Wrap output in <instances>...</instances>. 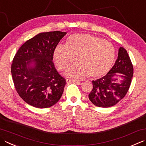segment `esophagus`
<instances>
[{"mask_svg":"<svg viewBox=\"0 0 146 146\" xmlns=\"http://www.w3.org/2000/svg\"><path fill=\"white\" fill-rule=\"evenodd\" d=\"M66 82L67 83H70V82H76L77 84H80V82L79 80H73V79H66Z\"/></svg>","mask_w":146,"mask_h":146,"instance_id":"obj_1","label":"esophagus"}]
</instances>
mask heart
<instances>
[{"label":"heart","mask_w":146,"mask_h":146,"mask_svg":"<svg viewBox=\"0 0 146 146\" xmlns=\"http://www.w3.org/2000/svg\"><path fill=\"white\" fill-rule=\"evenodd\" d=\"M53 59L60 71H63L76 58L66 75L80 78L87 74L99 77L108 72L114 62L115 50L110 42L89 34H73L67 38L64 45L54 48ZM76 58H75L74 57Z\"/></svg>","instance_id":"heart-1"}]
</instances>
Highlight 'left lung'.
Returning a JSON list of instances; mask_svg holds the SVG:
<instances>
[{"label":"left lung","mask_w":146,"mask_h":146,"mask_svg":"<svg viewBox=\"0 0 146 146\" xmlns=\"http://www.w3.org/2000/svg\"><path fill=\"white\" fill-rule=\"evenodd\" d=\"M133 74V65L127 51L123 47H119L118 58L109 72L92 81V90L88 94L90 101L98 107L115 106L127 94Z\"/></svg>","instance_id":"8db88e82"}]
</instances>
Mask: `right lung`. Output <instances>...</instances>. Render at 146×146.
<instances>
[{
    "mask_svg": "<svg viewBox=\"0 0 146 146\" xmlns=\"http://www.w3.org/2000/svg\"><path fill=\"white\" fill-rule=\"evenodd\" d=\"M66 32L40 33L19 48L11 65L14 87L21 99L37 108H47L61 98L66 82L52 62L54 48Z\"/></svg>",
    "mask_w": 146,
    "mask_h": 146,
    "instance_id": "1",
    "label": "right lung"
}]
</instances>
